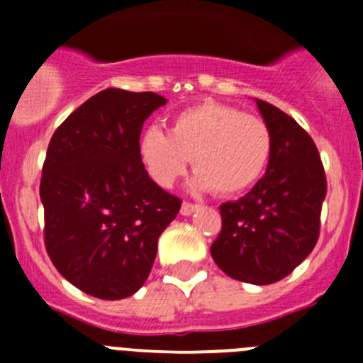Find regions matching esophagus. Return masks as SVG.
<instances>
[{
    "label": "esophagus",
    "instance_id": "obj_1",
    "mask_svg": "<svg viewBox=\"0 0 363 363\" xmlns=\"http://www.w3.org/2000/svg\"><path fill=\"white\" fill-rule=\"evenodd\" d=\"M196 209H198L196 203H191V201H184V203H182V209H179V213L184 214V216H189V214H192Z\"/></svg>",
    "mask_w": 363,
    "mask_h": 363
}]
</instances>
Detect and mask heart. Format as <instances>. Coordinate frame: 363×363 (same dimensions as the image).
Instances as JSON below:
<instances>
[{"instance_id":"b5f03b06","label":"heart","mask_w":363,"mask_h":363,"mask_svg":"<svg viewBox=\"0 0 363 363\" xmlns=\"http://www.w3.org/2000/svg\"><path fill=\"white\" fill-rule=\"evenodd\" d=\"M271 154L272 133L264 118L214 101L178 112L169 133L149 127L140 138V156L156 184L174 185L192 160L198 187L218 196L251 189L264 176Z\"/></svg>"}]
</instances>
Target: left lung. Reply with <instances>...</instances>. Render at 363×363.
<instances>
[{
	"mask_svg": "<svg viewBox=\"0 0 363 363\" xmlns=\"http://www.w3.org/2000/svg\"><path fill=\"white\" fill-rule=\"evenodd\" d=\"M256 105L272 133L267 172L245 196L220 205L211 255L227 277L269 285L291 274L318 242L327 179L313 138L274 105Z\"/></svg>",
	"mask_w": 363,
	"mask_h": 363,
	"instance_id": "8db88e82",
	"label": "left lung"
}]
</instances>
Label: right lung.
Segmentation results:
<instances>
[{
  "instance_id": "add662e5",
  "label": "right lung",
  "mask_w": 363,
  "mask_h": 363,
  "mask_svg": "<svg viewBox=\"0 0 363 363\" xmlns=\"http://www.w3.org/2000/svg\"><path fill=\"white\" fill-rule=\"evenodd\" d=\"M165 101L156 92L105 89L50 138L40 184L45 247L60 274L91 296L136 293L182 207L140 156L143 121Z\"/></svg>"
}]
</instances>
